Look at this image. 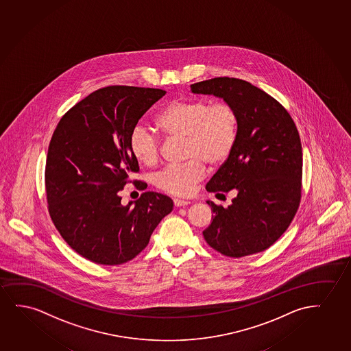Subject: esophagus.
<instances>
[{
    "label": "esophagus",
    "instance_id": "34e87169",
    "mask_svg": "<svg viewBox=\"0 0 351 351\" xmlns=\"http://www.w3.org/2000/svg\"><path fill=\"white\" fill-rule=\"evenodd\" d=\"M173 202H174L176 207H185V206L190 204V201H188V199H180V198H174Z\"/></svg>",
    "mask_w": 351,
    "mask_h": 351
}]
</instances>
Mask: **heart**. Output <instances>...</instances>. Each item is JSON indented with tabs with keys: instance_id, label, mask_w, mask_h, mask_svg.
<instances>
[{
	"instance_id": "heart-1",
	"label": "heart",
	"mask_w": 351,
	"mask_h": 351,
	"mask_svg": "<svg viewBox=\"0 0 351 351\" xmlns=\"http://www.w3.org/2000/svg\"><path fill=\"white\" fill-rule=\"evenodd\" d=\"M155 125L165 136L183 138L182 165H172L156 174L155 184L165 193L186 196L204 177V165L214 168L232 154L239 131V114L233 104L208 99H174L163 106L155 117ZM130 149L134 158L145 166L158 161L156 136L142 125L130 136Z\"/></svg>"
}]
</instances>
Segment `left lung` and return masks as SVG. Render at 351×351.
Listing matches in <instances>:
<instances>
[{
  "mask_svg": "<svg viewBox=\"0 0 351 351\" xmlns=\"http://www.w3.org/2000/svg\"><path fill=\"white\" fill-rule=\"evenodd\" d=\"M239 114L237 142L208 182L209 193L234 191L228 208L207 201L213 221L206 242L230 257L263 252L287 231L301 199L302 144L290 114L277 99L245 80L217 77L191 85Z\"/></svg>",
  "mask_w": 351,
  "mask_h": 351,
  "instance_id": "obj_1",
  "label": "left lung"
}]
</instances>
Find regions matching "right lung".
Returning a JSON list of instances; mask_svg holds the SVG:
<instances>
[{"label": "right lung", "instance_id": "add662e5", "mask_svg": "<svg viewBox=\"0 0 351 351\" xmlns=\"http://www.w3.org/2000/svg\"><path fill=\"white\" fill-rule=\"evenodd\" d=\"M165 94L123 85L96 90L55 129L45 165L50 217L69 247L90 261L115 266L132 260L172 212V199L161 193L147 191L126 206L119 196L130 173L139 169L131 132ZM137 186L145 188L142 182Z\"/></svg>", "mask_w": 351, "mask_h": 351}]
</instances>
